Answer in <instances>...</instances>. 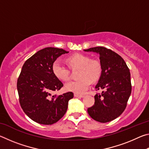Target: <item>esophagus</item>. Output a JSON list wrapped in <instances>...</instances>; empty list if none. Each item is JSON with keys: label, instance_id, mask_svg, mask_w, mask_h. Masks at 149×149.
<instances>
[{"label": "esophagus", "instance_id": "1", "mask_svg": "<svg viewBox=\"0 0 149 149\" xmlns=\"http://www.w3.org/2000/svg\"><path fill=\"white\" fill-rule=\"evenodd\" d=\"M74 97H77V98H83V97H84V95H78V94H76V93H75Z\"/></svg>", "mask_w": 149, "mask_h": 149}]
</instances>
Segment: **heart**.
I'll use <instances>...</instances> for the list:
<instances>
[{
	"label": "heart",
	"instance_id": "b5f03b06",
	"mask_svg": "<svg viewBox=\"0 0 149 149\" xmlns=\"http://www.w3.org/2000/svg\"><path fill=\"white\" fill-rule=\"evenodd\" d=\"M67 62L72 68H79V79L70 81L65 85V89L77 94H82L89 87L91 81L99 79L102 72L101 64L97 60H91L84 54H74L68 58ZM52 70L58 79L67 81L70 77V70L61 60H56L52 64Z\"/></svg>",
	"mask_w": 149,
	"mask_h": 149
}]
</instances>
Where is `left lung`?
<instances>
[{
    "label": "left lung",
    "mask_w": 149,
    "mask_h": 149,
    "mask_svg": "<svg viewBox=\"0 0 149 149\" xmlns=\"http://www.w3.org/2000/svg\"><path fill=\"white\" fill-rule=\"evenodd\" d=\"M99 54L102 72L95 89L103 90L95 96V104L87 109L93 120L109 122L122 114L132 93L131 75L126 63L120 55L105 47L84 50Z\"/></svg>",
    "instance_id": "1"
}]
</instances>
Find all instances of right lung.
<instances>
[{"label":"right lung","mask_w":149,"mask_h":149,"mask_svg":"<svg viewBox=\"0 0 149 149\" xmlns=\"http://www.w3.org/2000/svg\"><path fill=\"white\" fill-rule=\"evenodd\" d=\"M68 52L62 49L45 48L22 66L17 82L20 105L27 116L40 124L52 125L61 119L66 112L68 101L74 97L72 92L52 95L63 87L52 72V64Z\"/></svg>","instance_id":"1"}]
</instances>
